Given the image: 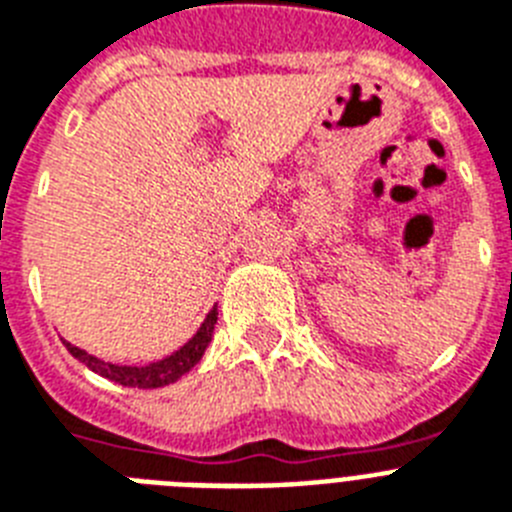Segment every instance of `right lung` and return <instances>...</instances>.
Listing matches in <instances>:
<instances>
[{
  "label": "right lung",
  "instance_id": "obj_1",
  "mask_svg": "<svg viewBox=\"0 0 512 512\" xmlns=\"http://www.w3.org/2000/svg\"><path fill=\"white\" fill-rule=\"evenodd\" d=\"M217 323V305L207 312L205 323L200 325V330L184 343L179 351H174L171 356L161 361H153V364L143 366H128V364H110V361H102L97 356L87 354L84 348L74 346V343L63 341V346L69 348V354L74 359H79L81 364H87L92 372H97L99 377L110 379V382L122 384V387H138V390H156V387H166V384H174L176 379H182L184 374L192 372L194 366L200 364V359L205 356L207 346L212 341V330Z\"/></svg>",
  "mask_w": 512,
  "mask_h": 512
}]
</instances>
